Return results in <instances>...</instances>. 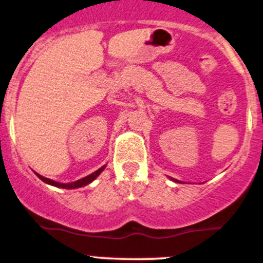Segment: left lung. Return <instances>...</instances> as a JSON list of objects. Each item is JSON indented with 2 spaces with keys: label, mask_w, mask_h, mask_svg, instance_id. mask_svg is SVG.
Wrapping results in <instances>:
<instances>
[{
  "label": "left lung",
  "mask_w": 263,
  "mask_h": 263,
  "mask_svg": "<svg viewBox=\"0 0 263 263\" xmlns=\"http://www.w3.org/2000/svg\"><path fill=\"white\" fill-rule=\"evenodd\" d=\"M172 181H175V182H178V180H175V178H171Z\"/></svg>",
  "instance_id": "1"
}]
</instances>
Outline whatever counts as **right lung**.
<instances>
[{
	"mask_svg": "<svg viewBox=\"0 0 263 263\" xmlns=\"http://www.w3.org/2000/svg\"><path fill=\"white\" fill-rule=\"evenodd\" d=\"M105 167H106V164H105V166L101 167V168L97 170V171H95L93 174H91V175L86 176V177L81 178V180H77V181H74V182H71V183H61V182H56V181H52V180H50V178H46V177H43V176H41V175L36 174V172H34V174L37 175V177H39L40 180L43 181V182H45V183L51 184V186L60 187V189H66V190H73V189H79V187H83V186H86V184L91 183L92 181L96 180V178L99 177V176H100L101 172H102L103 170H105Z\"/></svg>",
	"mask_w": 263,
	"mask_h": 263,
	"instance_id": "obj_1",
	"label": "right lung"
}]
</instances>
